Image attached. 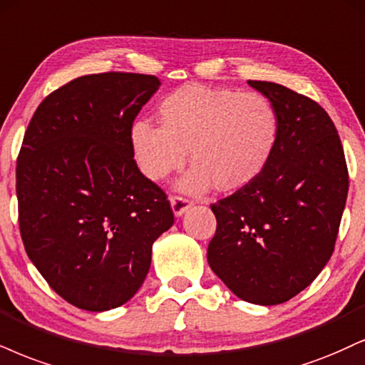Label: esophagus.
Returning <instances> with one entry per match:
<instances>
[{
  "instance_id": "esophagus-1",
  "label": "esophagus",
  "mask_w": 365,
  "mask_h": 365,
  "mask_svg": "<svg viewBox=\"0 0 365 365\" xmlns=\"http://www.w3.org/2000/svg\"><path fill=\"white\" fill-rule=\"evenodd\" d=\"M191 206H192V203L190 200H186V197H182V196L170 197V208H173L175 217H182V215L186 213Z\"/></svg>"
}]
</instances>
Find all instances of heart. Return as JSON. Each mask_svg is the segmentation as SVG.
Listing matches in <instances>:
<instances>
[{
	"label": "heart",
	"mask_w": 365,
	"mask_h": 365,
	"mask_svg": "<svg viewBox=\"0 0 365 365\" xmlns=\"http://www.w3.org/2000/svg\"><path fill=\"white\" fill-rule=\"evenodd\" d=\"M160 127L135 121L130 143L138 169L150 181H160L181 169H192L179 190L203 192L217 184L220 191H237L254 182L271 162L277 147L279 116L269 98L228 88L186 84L162 100Z\"/></svg>",
	"instance_id": "b5f03b06"
}]
</instances>
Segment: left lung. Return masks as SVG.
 <instances>
[{
	"label": "left lung",
	"instance_id": "1",
	"mask_svg": "<svg viewBox=\"0 0 365 365\" xmlns=\"http://www.w3.org/2000/svg\"><path fill=\"white\" fill-rule=\"evenodd\" d=\"M249 86L276 108L281 132L264 173L211 205L208 264L238 298L272 307L312 284L330 260L349 173L339 132L317 101L267 81Z\"/></svg>",
	"mask_w": 365,
	"mask_h": 365
}]
</instances>
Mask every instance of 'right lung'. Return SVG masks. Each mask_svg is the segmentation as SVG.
I'll return each instance as SVG.
<instances>
[{
    "label": "right lung",
    "mask_w": 365,
    "mask_h": 365,
    "mask_svg": "<svg viewBox=\"0 0 365 365\" xmlns=\"http://www.w3.org/2000/svg\"><path fill=\"white\" fill-rule=\"evenodd\" d=\"M155 76H81L48 94L16 160L25 250L48 286L86 312H108L140 289L152 245L174 223L165 192L133 160L130 130Z\"/></svg>",
    "instance_id": "add662e5"
}]
</instances>
